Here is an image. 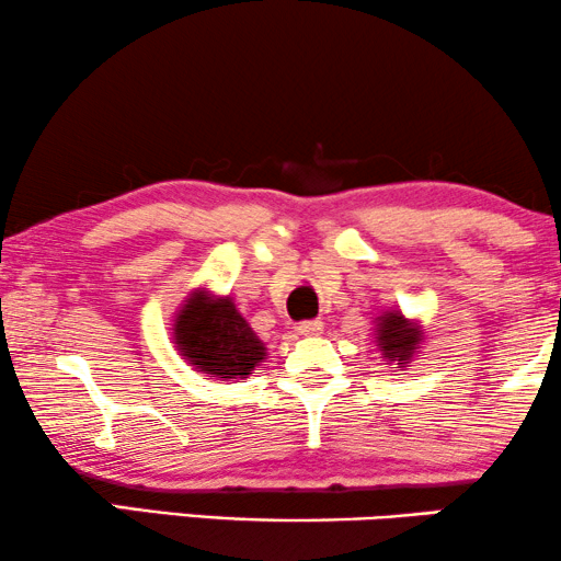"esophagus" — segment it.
<instances>
[{
	"label": "esophagus",
	"mask_w": 561,
	"mask_h": 561,
	"mask_svg": "<svg viewBox=\"0 0 561 561\" xmlns=\"http://www.w3.org/2000/svg\"><path fill=\"white\" fill-rule=\"evenodd\" d=\"M297 333H299V335H305V337L320 335V333H322V322H320V320H310V322H299V325H297Z\"/></svg>",
	"instance_id": "1"
}]
</instances>
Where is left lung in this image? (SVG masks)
<instances>
[{
    "instance_id": "1",
    "label": "left lung",
    "mask_w": 561,
    "mask_h": 561,
    "mask_svg": "<svg viewBox=\"0 0 561 561\" xmlns=\"http://www.w3.org/2000/svg\"><path fill=\"white\" fill-rule=\"evenodd\" d=\"M427 341L422 320L407 318L401 310H383L374 320V345L386 366L407 370L412 358Z\"/></svg>"
}]
</instances>
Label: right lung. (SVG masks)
I'll return each mask as SVG.
<instances>
[{"instance_id": "right-lung-1", "label": "right lung", "mask_w": 561, "mask_h": 561, "mask_svg": "<svg viewBox=\"0 0 561 561\" xmlns=\"http://www.w3.org/2000/svg\"><path fill=\"white\" fill-rule=\"evenodd\" d=\"M172 343L208 378L243 381L266 358V345L239 312L231 295H213L201 284L172 314Z\"/></svg>"}]
</instances>
